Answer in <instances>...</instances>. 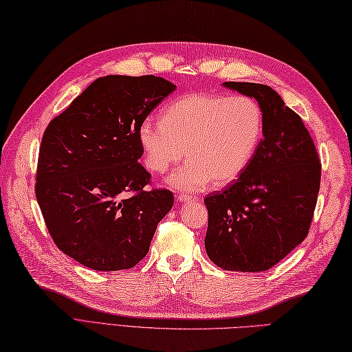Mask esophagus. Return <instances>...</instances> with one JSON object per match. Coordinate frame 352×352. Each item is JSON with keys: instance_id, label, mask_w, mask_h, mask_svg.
<instances>
[{"instance_id": "34e87169", "label": "esophagus", "mask_w": 352, "mask_h": 352, "mask_svg": "<svg viewBox=\"0 0 352 352\" xmlns=\"http://www.w3.org/2000/svg\"><path fill=\"white\" fill-rule=\"evenodd\" d=\"M176 199L179 200V201H197L199 200V197L197 195H192V194H186V192H179L177 195H176Z\"/></svg>"}]
</instances>
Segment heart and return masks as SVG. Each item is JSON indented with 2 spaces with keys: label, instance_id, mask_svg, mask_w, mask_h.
Listing matches in <instances>:
<instances>
[{
  "label": "heart",
  "instance_id": "obj_1",
  "mask_svg": "<svg viewBox=\"0 0 352 352\" xmlns=\"http://www.w3.org/2000/svg\"><path fill=\"white\" fill-rule=\"evenodd\" d=\"M264 134V113L248 96L228 97L191 92L162 111V119L146 118L139 139L146 167L157 175L188 161L168 177L171 186L199 191L212 181L227 185L250 166Z\"/></svg>",
  "mask_w": 352,
  "mask_h": 352
}]
</instances>
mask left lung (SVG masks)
I'll use <instances>...</instances> for the list:
<instances>
[{
  "label": "left lung",
  "mask_w": 352,
  "mask_h": 352,
  "mask_svg": "<svg viewBox=\"0 0 352 352\" xmlns=\"http://www.w3.org/2000/svg\"><path fill=\"white\" fill-rule=\"evenodd\" d=\"M224 87L258 101L264 134L243 173L204 199L206 252L224 270H269L309 233L321 162L302 118L276 91L250 82H224Z\"/></svg>",
  "instance_id": "obj_1"
}]
</instances>
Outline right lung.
I'll list each match as a JSON object with an SVG mask.
<instances>
[{
    "mask_svg": "<svg viewBox=\"0 0 352 352\" xmlns=\"http://www.w3.org/2000/svg\"><path fill=\"white\" fill-rule=\"evenodd\" d=\"M175 89L151 74L100 77L46 126L36 197L50 237L77 263L115 272L146 256L175 195L144 190L139 128Z\"/></svg>",
    "mask_w": 352,
    "mask_h": 352,
    "instance_id": "right-lung-1",
    "label": "right lung"
}]
</instances>
